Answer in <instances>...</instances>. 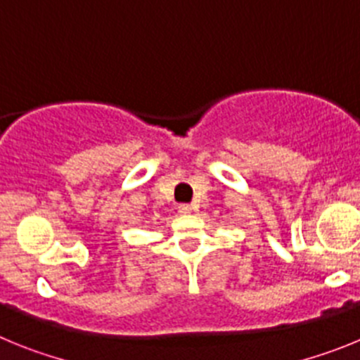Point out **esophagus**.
Wrapping results in <instances>:
<instances>
[{"label":"esophagus","instance_id":"obj_1","mask_svg":"<svg viewBox=\"0 0 360 360\" xmlns=\"http://www.w3.org/2000/svg\"><path fill=\"white\" fill-rule=\"evenodd\" d=\"M178 212H180V214H191V205H187V203L178 205Z\"/></svg>","mask_w":360,"mask_h":360}]
</instances>
